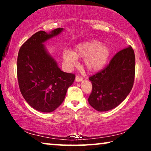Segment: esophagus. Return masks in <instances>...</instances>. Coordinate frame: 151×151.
<instances>
[{"instance_id":"34e87169","label":"esophagus","mask_w":151,"mask_h":151,"mask_svg":"<svg viewBox=\"0 0 151 151\" xmlns=\"http://www.w3.org/2000/svg\"><path fill=\"white\" fill-rule=\"evenodd\" d=\"M83 80V79H82V77H80V76H76V81L77 82H81Z\"/></svg>"}]
</instances>
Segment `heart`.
<instances>
[{
  "instance_id": "heart-1",
  "label": "heart",
  "mask_w": 151,
  "mask_h": 151,
  "mask_svg": "<svg viewBox=\"0 0 151 151\" xmlns=\"http://www.w3.org/2000/svg\"><path fill=\"white\" fill-rule=\"evenodd\" d=\"M111 53L108 45L102 44L100 40H91L78 45L73 51H64L63 60L68 68H73L78 65V58H84L86 69L89 72L95 73L106 66Z\"/></svg>"
}]
</instances>
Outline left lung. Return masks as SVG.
<instances>
[{
	"instance_id": "1",
	"label": "left lung",
	"mask_w": 151,
	"mask_h": 151,
	"mask_svg": "<svg viewBox=\"0 0 151 151\" xmlns=\"http://www.w3.org/2000/svg\"><path fill=\"white\" fill-rule=\"evenodd\" d=\"M135 73V53L129 46L117 52L106 67L88 78L92 83L89 104L98 111L115 108L131 92Z\"/></svg>"
}]
</instances>
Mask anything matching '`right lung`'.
Instances as JSON below:
<instances>
[{
    "instance_id": "add662e5",
    "label": "right lung",
    "mask_w": 151,
    "mask_h": 151,
    "mask_svg": "<svg viewBox=\"0 0 151 151\" xmlns=\"http://www.w3.org/2000/svg\"><path fill=\"white\" fill-rule=\"evenodd\" d=\"M63 28L36 32L20 47L17 59L18 85L26 102L43 113L55 110L64 101L76 76L61 71L44 42L59 35Z\"/></svg>"
}]
</instances>
